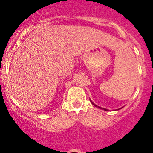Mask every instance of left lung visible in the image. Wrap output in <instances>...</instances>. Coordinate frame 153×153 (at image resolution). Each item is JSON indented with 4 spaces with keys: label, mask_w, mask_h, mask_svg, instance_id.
<instances>
[{
    "label": "left lung",
    "mask_w": 153,
    "mask_h": 153,
    "mask_svg": "<svg viewBox=\"0 0 153 153\" xmlns=\"http://www.w3.org/2000/svg\"><path fill=\"white\" fill-rule=\"evenodd\" d=\"M89 100H90V99H89ZM90 101H91V103H92V104H93V105L95 106V107H98V108H100V109H103V110H104V111H109V109H105V108H101V106H98L95 105V104H94V103H93V102H92V101H91V100H90ZM122 108H123V107H121V108H120V109H116V110H119V109H122Z\"/></svg>",
    "instance_id": "obj_1"
}]
</instances>
